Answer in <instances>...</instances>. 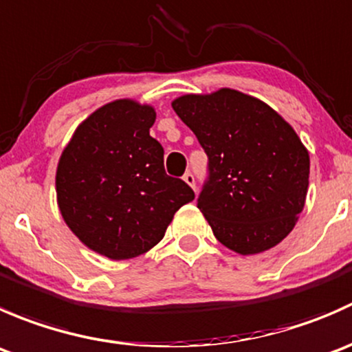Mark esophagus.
I'll return each mask as SVG.
<instances>
[{
	"mask_svg": "<svg viewBox=\"0 0 352 352\" xmlns=\"http://www.w3.org/2000/svg\"><path fill=\"white\" fill-rule=\"evenodd\" d=\"M184 180H186V184H189V186L192 187V189H196V177H194L192 173L187 172L186 175H184Z\"/></svg>",
	"mask_w": 352,
	"mask_h": 352,
	"instance_id": "obj_1",
	"label": "esophagus"
}]
</instances>
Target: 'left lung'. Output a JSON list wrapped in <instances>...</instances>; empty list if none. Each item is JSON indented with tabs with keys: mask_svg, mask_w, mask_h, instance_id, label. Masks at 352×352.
<instances>
[{
	"mask_svg": "<svg viewBox=\"0 0 352 352\" xmlns=\"http://www.w3.org/2000/svg\"><path fill=\"white\" fill-rule=\"evenodd\" d=\"M208 155L197 208L212 233L242 255L269 250L303 211L310 156L293 127L258 98L232 88L172 102Z\"/></svg>",
	"mask_w": 352,
	"mask_h": 352,
	"instance_id": "left-lung-1",
	"label": "left lung"
}]
</instances>
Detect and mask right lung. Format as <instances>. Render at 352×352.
Instances as JSON below:
<instances>
[{
  "instance_id": "add662e5",
  "label": "right lung",
  "mask_w": 352,
  "mask_h": 352,
  "mask_svg": "<svg viewBox=\"0 0 352 352\" xmlns=\"http://www.w3.org/2000/svg\"><path fill=\"white\" fill-rule=\"evenodd\" d=\"M151 105L122 98L97 109L74 131L58 163L63 219L88 248L124 261L153 248L173 214L194 199L166 175L163 148L150 136Z\"/></svg>"
}]
</instances>
